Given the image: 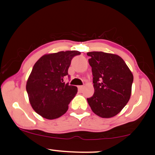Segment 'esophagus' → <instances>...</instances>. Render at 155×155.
<instances>
[{
  "instance_id": "34e87169",
  "label": "esophagus",
  "mask_w": 155,
  "mask_h": 155,
  "mask_svg": "<svg viewBox=\"0 0 155 155\" xmlns=\"http://www.w3.org/2000/svg\"><path fill=\"white\" fill-rule=\"evenodd\" d=\"M78 89H79V92H81L83 90V89H84V86H79V87H78Z\"/></svg>"
}]
</instances>
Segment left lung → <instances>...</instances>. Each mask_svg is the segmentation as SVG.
Instances as JSON below:
<instances>
[{"label": "left lung", "mask_w": 155, "mask_h": 155, "mask_svg": "<svg viewBox=\"0 0 155 155\" xmlns=\"http://www.w3.org/2000/svg\"><path fill=\"white\" fill-rule=\"evenodd\" d=\"M95 92L87 98L92 111L102 118H111L122 111L130 98L133 75L121 57L103 51H90Z\"/></svg>", "instance_id": "left-lung-1"}]
</instances>
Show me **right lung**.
I'll return each instance as SVG.
<instances>
[{
	"instance_id": "1",
	"label": "right lung",
	"mask_w": 155,
	"mask_h": 155,
	"mask_svg": "<svg viewBox=\"0 0 155 155\" xmlns=\"http://www.w3.org/2000/svg\"><path fill=\"white\" fill-rule=\"evenodd\" d=\"M79 51H65L43 55L35 63L26 84L33 110L47 120L63 116L77 93V87L65 84L64 79L72 58Z\"/></svg>"
}]
</instances>
